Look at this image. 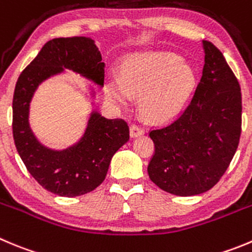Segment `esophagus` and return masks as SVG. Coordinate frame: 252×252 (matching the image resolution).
Instances as JSON below:
<instances>
[{
    "label": "esophagus",
    "instance_id": "obj_1",
    "mask_svg": "<svg viewBox=\"0 0 252 252\" xmlns=\"http://www.w3.org/2000/svg\"><path fill=\"white\" fill-rule=\"evenodd\" d=\"M144 133V129L142 128L138 124H131L130 126V135L131 137H138V135H142Z\"/></svg>",
    "mask_w": 252,
    "mask_h": 252
}]
</instances>
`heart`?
Segmentation results:
<instances>
[{
  "label": "heart",
  "instance_id": "1",
  "mask_svg": "<svg viewBox=\"0 0 252 252\" xmlns=\"http://www.w3.org/2000/svg\"><path fill=\"white\" fill-rule=\"evenodd\" d=\"M195 84L196 76L187 61L168 52H144L124 58L121 78L108 77L104 92L121 105H129L131 95H139L138 107L145 118L164 122L182 112Z\"/></svg>",
  "mask_w": 252,
  "mask_h": 252
}]
</instances>
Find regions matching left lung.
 I'll return each mask as SVG.
<instances>
[{"label": "left lung", "mask_w": 252, "mask_h": 252, "mask_svg": "<svg viewBox=\"0 0 252 252\" xmlns=\"http://www.w3.org/2000/svg\"><path fill=\"white\" fill-rule=\"evenodd\" d=\"M205 64L194 97L170 123L150 129L154 154L148 174L179 196L215 187L229 168L241 135V89L222 53L203 41Z\"/></svg>", "instance_id": "left-lung-1"}]
</instances>
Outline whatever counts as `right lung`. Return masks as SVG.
<instances>
[{
	"label": "right lung",
	"mask_w": 252,
	"mask_h": 252,
	"mask_svg": "<svg viewBox=\"0 0 252 252\" xmlns=\"http://www.w3.org/2000/svg\"><path fill=\"white\" fill-rule=\"evenodd\" d=\"M63 68L104 84V63L92 39L67 37L48 41L18 77L12 102V133L21 159L43 189L61 196H78L102 184L112 157L129 139V126L124 119H107L95 112L77 145L63 152L42 147L28 126L31 98L42 81Z\"/></svg>",
	"instance_id": "right-lung-1"
}]
</instances>
